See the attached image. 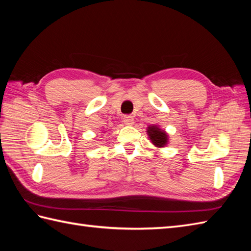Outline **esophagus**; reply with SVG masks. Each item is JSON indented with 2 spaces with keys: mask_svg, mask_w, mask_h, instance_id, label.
Wrapping results in <instances>:
<instances>
[{
  "mask_svg": "<svg viewBox=\"0 0 251 251\" xmlns=\"http://www.w3.org/2000/svg\"><path fill=\"white\" fill-rule=\"evenodd\" d=\"M124 123L126 125H132L134 124V117H132L131 115H126V116H124Z\"/></svg>",
  "mask_w": 251,
  "mask_h": 251,
  "instance_id": "1",
  "label": "esophagus"
}]
</instances>
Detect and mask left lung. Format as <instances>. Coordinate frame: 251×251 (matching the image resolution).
<instances>
[{
  "label": "left lung",
  "mask_w": 251,
  "mask_h": 251,
  "mask_svg": "<svg viewBox=\"0 0 251 251\" xmlns=\"http://www.w3.org/2000/svg\"><path fill=\"white\" fill-rule=\"evenodd\" d=\"M148 135L151 142L157 148H163L167 145L168 136L166 132L158 128V126L152 125L148 127Z\"/></svg>",
  "instance_id": "1"
}]
</instances>
